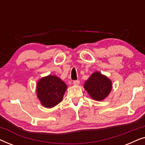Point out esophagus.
Here are the masks:
<instances>
[{
	"instance_id": "1",
	"label": "esophagus",
	"mask_w": 145,
	"mask_h": 145,
	"mask_svg": "<svg viewBox=\"0 0 145 145\" xmlns=\"http://www.w3.org/2000/svg\"><path fill=\"white\" fill-rule=\"evenodd\" d=\"M79 84H80V81L79 80H74V82H73V84L75 85V86H77V85H78Z\"/></svg>"
}]
</instances>
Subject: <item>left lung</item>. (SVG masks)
Returning a JSON list of instances; mask_svg holds the SVG:
<instances>
[{
  "instance_id": "obj_1",
  "label": "left lung",
  "mask_w": 145,
  "mask_h": 145,
  "mask_svg": "<svg viewBox=\"0 0 145 145\" xmlns=\"http://www.w3.org/2000/svg\"><path fill=\"white\" fill-rule=\"evenodd\" d=\"M84 88L93 100L102 101L110 94L112 82L108 77L99 71L93 72L84 84Z\"/></svg>"
}]
</instances>
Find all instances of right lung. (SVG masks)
Masks as SVG:
<instances>
[{
  "instance_id": "add662e5",
  "label": "right lung",
  "mask_w": 145,
  "mask_h": 145,
  "mask_svg": "<svg viewBox=\"0 0 145 145\" xmlns=\"http://www.w3.org/2000/svg\"><path fill=\"white\" fill-rule=\"evenodd\" d=\"M67 85L56 75L42 77L36 85V94L41 104L51 108L62 102Z\"/></svg>"
}]
</instances>
